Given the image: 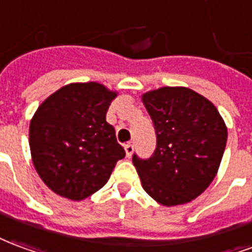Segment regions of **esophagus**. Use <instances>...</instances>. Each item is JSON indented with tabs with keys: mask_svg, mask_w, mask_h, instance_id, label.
<instances>
[{
	"mask_svg": "<svg viewBox=\"0 0 252 252\" xmlns=\"http://www.w3.org/2000/svg\"><path fill=\"white\" fill-rule=\"evenodd\" d=\"M125 152H126V157L130 158L131 156H133V152H134V146L131 144H126L125 145Z\"/></svg>",
	"mask_w": 252,
	"mask_h": 252,
	"instance_id": "1",
	"label": "esophagus"
}]
</instances>
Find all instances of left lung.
Returning a JSON list of instances; mask_svg holds the SVG:
<instances>
[{"label": "left lung", "instance_id": "8db88e82", "mask_svg": "<svg viewBox=\"0 0 252 252\" xmlns=\"http://www.w3.org/2000/svg\"><path fill=\"white\" fill-rule=\"evenodd\" d=\"M154 124L153 156H133L145 192L165 207L196 199L218 173L227 126L212 102L187 87H161L142 95Z\"/></svg>", "mask_w": 252, "mask_h": 252}]
</instances>
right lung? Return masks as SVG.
I'll use <instances>...</instances> for the list:
<instances>
[{
	"label": "right lung",
	"mask_w": 252,
	"mask_h": 252,
	"mask_svg": "<svg viewBox=\"0 0 252 252\" xmlns=\"http://www.w3.org/2000/svg\"><path fill=\"white\" fill-rule=\"evenodd\" d=\"M118 94L96 82L71 83L49 95L29 125L36 172L51 190L73 201L95 193L110 179L125 149L106 113Z\"/></svg>",
	"instance_id": "1"
}]
</instances>
